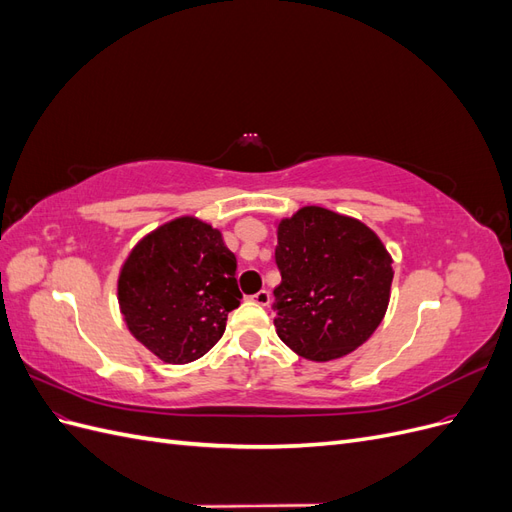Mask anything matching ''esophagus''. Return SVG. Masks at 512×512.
<instances>
[{"instance_id":"obj_1","label":"esophagus","mask_w":512,"mask_h":512,"mask_svg":"<svg viewBox=\"0 0 512 512\" xmlns=\"http://www.w3.org/2000/svg\"><path fill=\"white\" fill-rule=\"evenodd\" d=\"M256 305H262V307H267L269 303H271V292L269 290H260V292H256L254 297H250Z\"/></svg>"}]
</instances>
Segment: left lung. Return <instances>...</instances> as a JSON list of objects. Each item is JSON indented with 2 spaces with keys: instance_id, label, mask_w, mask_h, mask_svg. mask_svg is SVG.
Segmentation results:
<instances>
[{
  "instance_id": "left-lung-1",
  "label": "left lung",
  "mask_w": 512,
  "mask_h": 512,
  "mask_svg": "<svg viewBox=\"0 0 512 512\" xmlns=\"http://www.w3.org/2000/svg\"><path fill=\"white\" fill-rule=\"evenodd\" d=\"M275 331L307 361L342 359L374 335L389 309L393 256L361 220L307 205L275 222Z\"/></svg>"
}]
</instances>
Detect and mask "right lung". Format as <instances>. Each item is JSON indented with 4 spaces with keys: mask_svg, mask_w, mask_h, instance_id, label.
Here are the masks:
<instances>
[{
    "mask_svg": "<svg viewBox=\"0 0 512 512\" xmlns=\"http://www.w3.org/2000/svg\"><path fill=\"white\" fill-rule=\"evenodd\" d=\"M237 258L220 228L179 215L136 241L117 277L128 331L160 361L192 363L224 335L239 307Z\"/></svg>",
    "mask_w": 512,
    "mask_h": 512,
    "instance_id": "1",
    "label": "right lung"
}]
</instances>
